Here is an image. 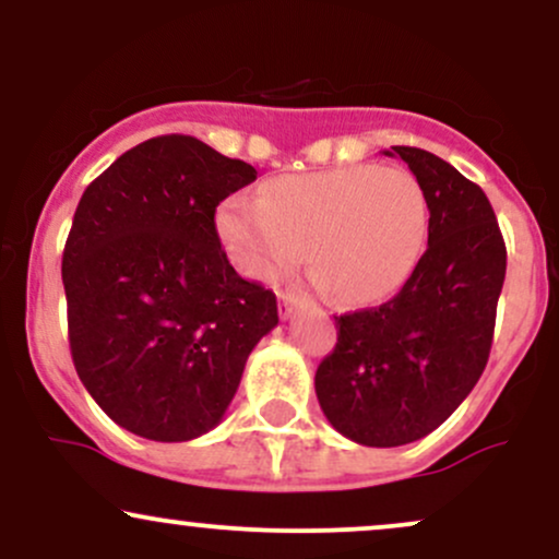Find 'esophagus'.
<instances>
[{
  "instance_id": "1",
  "label": "esophagus",
  "mask_w": 559,
  "mask_h": 559,
  "mask_svg": "<svg viewBox=\"0 0 559 559\" xmlns=\"http://www.w3.org/2000/svg\"><path fill=\"white\" fill-rule=\"evenodd\" d=\"M294 305H297V297H294L292 292H284L281 294V305H278V316L281 318H292V312H294Z\"/></svg>"
}]
</instances>
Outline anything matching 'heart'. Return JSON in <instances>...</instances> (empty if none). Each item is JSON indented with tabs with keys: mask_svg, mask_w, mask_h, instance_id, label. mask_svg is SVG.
I'll use <instances>...</instances> for the list:
<instances>
[{
	"mask_svg": "<svg viewBox=\"0 0 559 559\" xmlns=\"http://www.w3.org/2000/svg\"><path fill=\"white\" fill-rule=\"evenodd\" d=\"M428 199L407 168H346L275 178L260 202L223 204L217 230L243 275L275 281L301 260L346 305H373L407 284L428 241Z\"/></svg>",
	"mask_w": 559,
	"mask_h": 559,
	"instance_id": "1",
	"label": "heart"
}]
</instances>
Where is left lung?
I'll use <instances>...</instances> for the list:
<instances>
[{
  "label": "left lung",
  "mask_w": 559,
  "mask_h": 559,
  "mask_svg": "<svg viewBox=\"0 0 559 559\" xmlns=\"http://www.w3.org/2000/svg\"><path fill=\"white\" fill-rule=\"evenodd\" d=\"M391 151L426 191L428 249L394 299L336 318L316 373L325 418L362 447L418 441L463 404L489 362L507 271L484 189L418 146Z\"/></svg>",
  "instance_id": "1"
}]
</instances>
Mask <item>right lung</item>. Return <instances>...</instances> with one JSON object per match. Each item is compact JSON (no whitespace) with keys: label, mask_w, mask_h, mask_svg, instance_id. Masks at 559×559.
Listing matches in <instances>:
<instances>
[{"label":"right lung","mask_w":559,"mask_h":559,"mask_svg":"<svg viewBox=\"0 0 559 559\" xmlns=\"http://www.w3.org/2000/svg\"><path fill=\"white\" fill-rule=\"evenodd\" d=\"M258 178L194 136L141 141L88 183L62 284L81 383L126 431L189 441L213 431L249 352L278 325L275 294L241 278L215 210Z\"/></svg>","instance_id":"right-lung-1"}]
</instances>
